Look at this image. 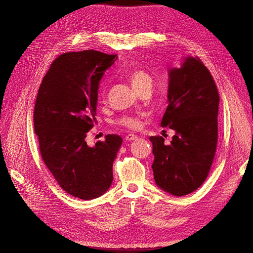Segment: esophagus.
<instances>
[{
	"instance_id": "obj_1",
	"label": "esophagus",
	"mask_w": 253,
	"mask_h": 253,
	"mask_svg": "<svg viewBox=\"0 0 253 253\" xmlns=\"http://www.w3.org/2000/svg\"><path fill=\"white\" fill-rule=\"evenodd\" d=\"M137 138H138V137H137V136H136V135H134V134H127V135L126 136V140H127V141L136 140Z\"/></svg>"
}]
</instances>
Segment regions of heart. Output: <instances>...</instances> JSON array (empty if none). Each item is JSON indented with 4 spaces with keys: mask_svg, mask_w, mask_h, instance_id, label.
Wrapping results in <instances>:
<instances>
[{
    "mask_svg": "<svg viewBox=\"0 0 253 253\" xmlns=\"http://www.w3.org/2000/svg\"><path fill=\"white\" fill-rule=\"evenodd\" d=\"M127 78L137 93H140L141 90L147 87H152L153 79L150 74L142 68H133L132 71L127 73ZM98 96L101 100L105 98V82H101L99 85ZM116 124L128 129H137L140 127L141 121L140 117L137 115H124L116 121Z\"/></svg>",
    "mask_w": 253,
    "mask_h": 253,
    "instance_id": "1",
    "label": "heart"
}]
</instances>
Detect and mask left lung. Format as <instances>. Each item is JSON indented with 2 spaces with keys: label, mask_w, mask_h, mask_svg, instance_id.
Wrapping results in <instances>:
<instances>
[{
  "label": "left lung",
  "mask_w": 253,
  "mask_h": 253,
  "mask_svg": "<svg viewBox=\"0 0 253 253\" xmlns=\"http://www.w3.org/2000/svg\"><path fill=\"white\" fill-rule=\"evenodd\" d=\"M168 108L162 126L176 132L169 145L162 136H151L154 179L175 196L190 194L208 176L217 144L219 95L201 59L188 57L169 74Z\"/></svg>",
  "instance_id": "obj_1"
}]
</instances>
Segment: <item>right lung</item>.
<instances>
[{"label": "right lung", "mask_w": 253, "mask_h": 253, "mask_svg": "<svg viewBox=\"0 0 253 253\" xmlns=\"http://www.w3.org/2000/svg\"><path fill=\"white\" fill-rule=\"evenodd\" d=\"M117 55L97 50L65 52L41 82L34 111L40 154L66 193L88 201L113 181V162L122 143L109 134L90 148L85 137L95 125L99 82Z\"/></svg>", "instance_id": "right-lung-1"}]
</instances>
